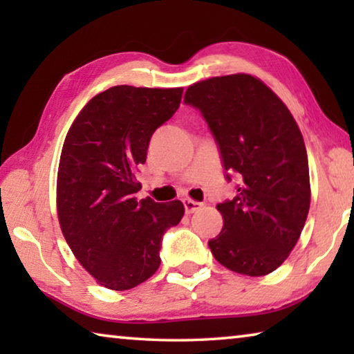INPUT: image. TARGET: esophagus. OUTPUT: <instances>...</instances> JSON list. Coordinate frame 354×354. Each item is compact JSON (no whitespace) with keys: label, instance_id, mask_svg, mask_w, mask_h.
Segmentation results:
<instances>
[{"label":"esophagus","instance_id":"esophagus-1","mask_svg":"<svg viewBox=\"0 0 354 354\" xmlns=\"http://www.w3.org/2000/svg\"><path fill=\"white\" fill-rule=\"evenodd\" d=\"M183 205H184V209H185V214H194L195 211H198V209L203 206V203L194 201L190 198H184Z\"/></svg>","mask_w":354,"mask_h":354}]
</instances>
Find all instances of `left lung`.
I'll return each mask as SVG.
<instances>
[{"mask_svg": "<svg viewBox=\"0 0 354 354\" xmlns=\"http://www.w3.org/2000/svg\"><path fill=\"white\" fill-rule=\"evenodd\" d=\"M217 143L237 195L218 203L223 227L207 242L221 266L248 277L272 273L306 223L310 185L306 147L286 104L250 75L211 77L187 88Z\"/></svg>", "mask_w": 354, "mask_h": 354, "instance_id": "1", "label": "left lung"}]
</instances>
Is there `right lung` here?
Listing matches in <instances>:
<instances>
[{
	"label": "right lung",
	"mask_w": 354,
	"mask_h": 354,
	"mask_svg": "<svg viewBox=\"0 0 354 354\" xmlns=\"http://www.w3.org/2000/svg\"><path fill=\"white\" fill-rule=\"evenodd\" d=\"M181 97L183 88L111 87L82 107L65 137L59 223L76 259L107 289H133L154 274L165 231L184 215L178 200L134 196L151 136L178 111Z\"/></svg>",
	"instance_id": "add662e5"
}]
</instances>
